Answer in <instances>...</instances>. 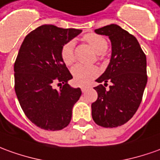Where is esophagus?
Returning a JSON list of instances; mask_svg holds the SVG:
<instances>
[{"instance_id":"1","label":"esophagus","mask_w":160,"mask_h":160,"mask_svg":"<svg viewBox=\"0 0 160 160\" xmlns=\"http://www.w3.org/2000/svg\"><path fill=\"white\" fill-rule=\"evenodd\" d=\"M88 89H89V87L87 86H82L81 87V90H82V91L84 93V92H86L87 91H88Z\"/></svg>"}]
</instances>
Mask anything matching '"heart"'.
Instances as JSON below:
<instances>
[{
  "label": "heart",
  "instance_id": "1",
  "mask_svg": "<svg viewBox=\"0 0 160 160\" xmlns=\"http://www.w3.org/2000/svg\"><path fill=\"white\" fill-rule=\"evenodd\" d=\"M84 40L93 48L95 52L98 55L103 54L107 50L108 42L103 36L97 34H88L84 36ZM74 48H75V42L73 40L66 42L62 48L61 57L66 65H71L75 62ZM71 73L75 82L79 85H84L98 76V69L95 66L77 64L72 68Z\"/></svg>",
  "mask_w": 160,
  "mask_h": 160
}]
</instances>
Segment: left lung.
<instances>
[{
    "mask_svg": "<svg viewBox=\"0 0 160 160\" xmlns=\"http://www.w3.org/2000/svg\"><path fill=\"white\" fill-rule=\"evenodd\" d=\"M109 37L112 56L109 65L96 82H112L109 90L102 84L95 87L98 99L91 104L94 122L105 128L128 122L139 107L147 82L146 57L135 36L117 24L98 29Z\"/></svg>",
    "mask_w": 160,
    "mask_h": 160,
    "instance_id": "1",
    "label": "left lung"
}]
</instances>
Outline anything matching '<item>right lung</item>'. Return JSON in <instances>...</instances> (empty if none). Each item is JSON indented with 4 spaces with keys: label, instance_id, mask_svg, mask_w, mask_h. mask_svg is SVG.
<instances>
[{
    "label": "right lung",
    "instance_id": "right-lung-1",
    "mask_svg": "<svg viewBox=\"0 0 160 160\" xmlns=\"http://www.w3.org/2000/svg\"><path fill=\"white\" fill-rule=\"evenodd\" d=\"M81 32L42 25L21 45L14 66L15 91L25 115L40 128L59 131L71 120L82 91L68 84L73 77L62 59L61 49ZM56 81L64 83L58 91L52 88Z\"/></svg>",
    "mask_w": 160,
    "mask_h": 160
}]
</instances>
